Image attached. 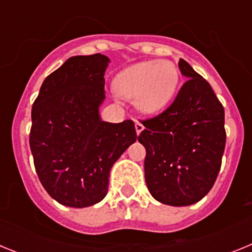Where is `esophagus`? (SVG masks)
Instances as JSON below:
<instances>
[{
	"mask_svg": "<svg viewBox=\"0 0 252 252\" xmlns=\"http://www.w3.org/2000/svg\"><path fill=\"white\" fill-rule=\"evenodd\" d=\"M135 128H136L137 135H140V133L144 131V125H142L141 122H139V121H135Z\"/></svg>",
	"mask_w": 252,
	"mask_h": 252,
	"instance_id": "esophagus-1",
	"label": "esophagus"
}]
</instances>
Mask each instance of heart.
Listing matches in <instances>:
<instances>
[{
	"label": "heart",
	"mask_w": 252,
	"mask_h": 252,
	"mask_svg": "<svg viewBox=\"0 0 252 252\" xmlns=\"http://www.w3.org/2000/svg\"><path fill=\"white\" fill-rule=\"evenodd\" d=\"M179 73L169 60H149L133 64L116 75L113 90L137 110L153 115L165 108L177 90Z\"/></svg>",
	"instance_id": "heart-1"
}]
</instances>
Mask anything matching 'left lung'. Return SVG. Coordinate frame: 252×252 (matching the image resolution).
<instances>
[{
  "mask_svg": "<svg viewBox=\"0 0 252 252\" xmlns=\"http://www.w3.org/2000/svg\"><path fill=\"white\" fill-rule=\"evenodd\" d=\"M187 82L168 110L144 121L137 137L145 146V180L160 203L174 207L199 202L211 190L226 144L224 110L208 82L186 60Z\"/></svg>",
  "mask_w": 252,
  "mask_h": 252,
  "instance_id": "8db88e82",
  "label": "left lung"
}]
</instances>
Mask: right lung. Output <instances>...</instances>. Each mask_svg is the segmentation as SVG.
Masks as SVG:
<instances>
[{
    "label": "right lung",
    "instance_id": "add662e5",
    "mask_svg": "<svg viewBox=\"0 0 252 252\" xmlns=\"http://www.w3.org/2000/svg\"><path fill=\"white\" fill-rule=\"evenodd\" d=\"M102 54L69 58L45 78L31 110L30 148L37 177L53 199L73 208L98 203L108 192L110 170L136 141L131 120L104 122Z\"/></svg>",
    "mask_w": 252,
    "mask_h": 252
}]
</instances>
